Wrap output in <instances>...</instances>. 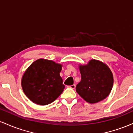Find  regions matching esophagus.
Masks as SVG:
<instances>
[{"mask_svg":"<svg viewBox=\"0 0 133 133\" xmlns=\"http://www.w3.org/2000/svg\"><path fill=\"white\" fill-rule=\"evenodd\" d=\"M68 88H71V89H74L76 88V85L75 84H73V85H71V86H68Z\"/></svg>","mask_w":133,"mask_h":133,"instance_id":"esophagus-1","label":"esophagus"}]
</instances>
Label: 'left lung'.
<instances>
[{"instance_id": "obj_1", "label": "left lung", "mask_w": 133, "mask_h": 133, "mask_svg": "<svg viewBox=\"0 0 133 133\" xmlns=\"http://www.w3.org/2000/svg\"><path fill=\"white\" fill-rule=\"evenodd\" d=\"M81 81L76 91L86 102L101 101L110 94L113 86V74L104 62L91 59L86 65H79Z\"/></svg>"}]
</instances>
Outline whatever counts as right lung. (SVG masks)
I'll return each instance as SVG.
<instances>
[{"mask_svg":"<svg viewBox=\"0 0 133 133\" xmlns=\"http://www.w3.org/2000/svg\"><path fill=\"white\" fill-rule=\"evenodd\" d=\"M62 67L61 64L45 59L32 62L21 81L27 97L34 103L42 106L54 101L65 88L60 76Z\"/></svg>","mask_w":133,"mask_h":133,"instance_id":"add662e5","label":"right lung"}]
</instances>
